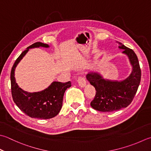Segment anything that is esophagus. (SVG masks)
<instances>
[{"mask_svg":"<svg viewBox=\"0 0 151 151\" xmlns=\"http://www.w3.org/2000/svg\"><path fill=\"white\" fill-rule=\"evenodd\" d=\"M77 82L78 83V85L81 88H84L86 86V80L84 77H79L77 80Z\"/></svg>","mask_w":151,"mask_h":151,"instance_id":"esophagus-1","label":"esophagus"}]
</instances>
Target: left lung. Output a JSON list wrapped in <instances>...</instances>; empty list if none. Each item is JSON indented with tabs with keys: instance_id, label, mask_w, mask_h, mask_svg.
Returning <instances> with one entry per match:
<instances>
[{
	"instance_id": "1",
	"label": "left lung",
	"mask_w": 151,
	"mask_h": 151,
	"mask_svg": "<svg viewBox=\"0 0 151 151\" xmlns=\"http://www.w3.org/2000/svg\"><path fill=\"white\" fill-rule=\"evenodd\" d=\"M119 49L128 57L132 66V71L121 81L105 78L101 73L90 71L86 77L96 90V97L90 105L93 109L101 112H113L126 108L132 101L141 81V69L136 54L132 50L122 43Z\"/></svg>"
}]
</instances>
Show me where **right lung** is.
Instances as JSON below:
<instances>
[{"mask_svg":"<svg viewBox=\"0 0 151 151\" xmlns=\"http://www.w3.org/2000/svg\"><path fill=\"white\" fill-rule=\"evenodd\" d=\"M40 47L48 48L50 46L40 42L34 43L23 51L15 61L10 75L12 95L14 103L25 114L35 119H49L60 113L63 105L65 91L71 86L70 82L61 83L54 81L42 91L28 92L19 86L15 78L16 68L29 49Z\"/></svg>","mask_w":151,"mask_h":151,"instance_id":"obj_1","label":"right lung"}]
</instances>
